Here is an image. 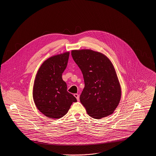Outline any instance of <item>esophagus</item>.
Instances as JSON below:
<instances>
[{
	"label": "esophagus",
	"instance_id": "esophagus-1",
	"mask_svg": "<svg viewBox=\"0 0 156 156\" xmlns=\"http://www.w3.org/2000/svg\"><path fill=\"white\" fill-rule=\"evenodd\" d=\"M74 97L76 98V99H77V101H78L79 100H80V97H79V95L78 94H75Z\"/></svg>",
	"mask_w": 156,
	"mask_h": 156
}]
</instances>
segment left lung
I'll use <instances>...</instances> for the list:
<instances>
[{
	"label": "left lung",
	"instance_id": "1",
	"mask_svg": "<svg viewBox=\"0 0 156 156\" xmlns=\"http://www.w3.org/2000/svg\"><path fill=\"white\" fill-rule=\"evenodd\" d=\"M71 55L83 76L85 87L80 99L87 113L97 119L111 115L121 98V87L111 60L89 49L72 50Z\"/></svg>",
	"mask_w": 156,
	"mask_h": 156
}]
</instances>
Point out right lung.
Listing matches in <instances>:
<instances>
[{
  "instance_id": "obj_1",
  "label": "right lung",
  "mask_w": 156,
  "mask_h": 156,
  "mask_svg": "<svg viewBox=\"0 0 156 156\" xmlns=\"http://www.w3.org/2000/svg\"><path fill=\"white\" fill-rule=\"evenodd\" d=\"M69 52L52 56L38 69L34 80L33 97L39 111L51 119L66 115L76 99L67 91L62 74L67 67Z\"/></svg>"
}]
</instances>
